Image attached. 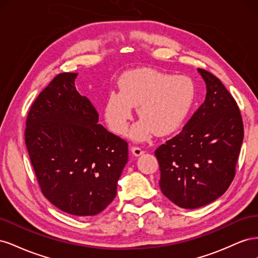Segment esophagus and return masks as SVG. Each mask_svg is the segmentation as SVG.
Wrapping results in <instances>:
<instances>
[{
  "instance_id": "obj_1",
  "label": "esophagus",
  "mask_w": 258,
  "mask_h": 258,
  "mask_svg": "<svg viewBox=\"0 0 258 258\" xmlns=\"http://www.w3.org/2000/svg\"><path fill=\"white\" fill-rule=\"evenodd\" d=\"M131 153L134 154L136 157H139V156H141L144 154V151L142 150L141 147H138V146H132L131 147Z\"/></svg>"
}]
</instances>
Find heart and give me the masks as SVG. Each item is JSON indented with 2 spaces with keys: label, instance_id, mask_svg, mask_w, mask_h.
<instances>
[{
  "label": "heart",
  "instance_id": "obj_1",
  "mask_svg": "<svg viewBox=\"0 0 258 258\" xmlns=\"http://www.w3.org/2000/svg\"><path fill=\"white\" fill-rule=\"evenodd\" d=\"M119 91L107 97L105 119L114 132L127 131L134 107L141 117L129 135L138 141L153 132L167 136L181 126L195 100V86L184 75H171L154 69H137L124 73L118 83Z\"/></svg>",
  "mask_w": 258,
  "mask_h": 258
}]
</instances>
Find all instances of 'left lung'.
<instances>
[{
    "label": "left lung",
    "mask_w": 258,
    "mask_h": 258,
    "mask_svg": "<svg viewBox=\"0 0 258 258\" xmlns=\"http://www.w3.org/2000/svg\"><path fill=\"white\" fill-rule=\"evenodd\" d=\"M207 87L205 102L183 130L155 152L162 194L183 209L220 198L235 176L243 122L235 99L222 82L198 69Z\"/></svg>",
    "instance_id": "8db88e82"
}]
</instances>
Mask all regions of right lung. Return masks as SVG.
<instances>
[{
  "label": "right lung",
  "instance_id": "right-lung-1",
  "mask_svg": "<svg viewBox=\"0 0 258 258\" xmlns=\"http://www.w3.org/2000/svg\"><path fill=\"white\" fill-rule=\"evenodd\" d=\"M77 73H61L30 108L26 145L44 196L66 213L97 215L116 196L128 144L98 123L76 90Z\"/></svg>",
  "mask_w": 258,
  "mask_h": 258
}]
</instances>
